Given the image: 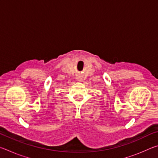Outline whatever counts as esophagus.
Returning a JSON list of instances; mask_svg holds the SVG:
<instances>
[{
	"label": "esophagus",
	"mask_w": 158,
	"mask_h": 158,
	"mask_svg": "<svg viewBox=\"0 0 158 158\" xmlns=\"http://www.w3.org/2000/svg\"><path fill=\"white\" fill-rule=\"evenodd\" d=\"M81 79H82V78H81V77H77V79L79 81H81Z\"/></svg>",
	"instance_id": "esophagus-1"
}]
</instances>
